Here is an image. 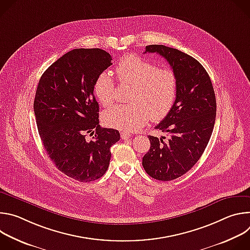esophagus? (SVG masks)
<instances>
[{
	"label": "esophagus",
	"mask_w": 250,
	"mask_h": 250,
	"mask_svg": "<svg viewBox=\"0 0 250 250\" xmlns=\"http://www.w3.org/2000/svg\"><path fill=\"white\" fill-rule=\"evenodd\" d=\"M121 137H122V139H124V140H126V139H128L129 137H130V134L129 133H127V132H122L121 133Z\"/></svg>",
	"instance_id": "esophagus-1"
}]
</instances>
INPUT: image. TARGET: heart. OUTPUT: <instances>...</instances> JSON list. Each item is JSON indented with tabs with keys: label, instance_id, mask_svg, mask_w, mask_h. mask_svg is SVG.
<instances>
[{
	"label": "heart",
	"instance_id": "1",
	"mask_svg": "<svg viewBox=\"0 0 250 250\" xmlns=\"http://www.w3.org/2000/svg\"><path fill=\"white\" fill-rule=\"evenodd\" d=\"M116 74L120 84L131 86L128 101L132 103L104 112V121L109 126L134 131L144 126L150 117L159 121L172 109L177 96V78L173 70L158 68L146 59L128 54L117 65ZM95 94L104 106L115 102L116 86L108 72L98 77Z\"/></svg>",
	"mask_w": 250,
	"mask_h": 250
}]
</instances>
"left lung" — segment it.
Segmentation results:
<instances>
[{
	"label": "left lung",
	"instance_id": "left-lung-1",
	"mask_svg": "<svg viewBox=\"0 0 250 250\" xmlns=\"http://www.w3.org/2000/svg\"><path fill=\"white\" fill-rule=\"evenodd\" d=\"M146 52L160 54L170 64L177 78V96L155 126L168 139L148 135L150 149L142 166L154 179L171 181L188 172L204 153L215 125L216 96L206 69L192 56L158 44L146 46Z\"/></svg>",
	"mask_w": 250,
	"mask_h": 250
}]
</instances>
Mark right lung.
<instances>
[{
    "mask_svg": "<svg viewBox=\"0 0 250 250\" xmlns=\"http://www.w3.org/2000/svg\"><path fill=\"white\" fill-rule=\"evenodd\" d=\"M112 65L100 48L73 49L42 74L33 109L43 146L59 171L79 182L101 178L109 168L111 147L120 132L99 125L94 96L98 77ZM94 134L91 141L85 135Z\"/></svg>",
    "mask_w": 250,
    "mask_h": 250,
    "instance_id": "1",
    "label": "right lung"
}]
</instances>
